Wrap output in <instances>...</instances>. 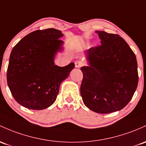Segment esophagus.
Instances as JSON below:
<instances>
[{"label":"esophagus","mask_w":146,"mask_h":146,"mask_svg":"<svg viewBox=\"0 0 146 146\" xmlns=\"http://www.w3.org/2000/svg\"><path fill=\"white\" fill-rule=\"evenodd\" d=\"M75 65H76V68H80L81 66H82L84 65V63L82 62H81V61H77V62H76V63H75Z\"/></svg>","instance_id":"obj_1"}]
</instances>
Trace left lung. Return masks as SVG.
Wrapping results in <instances>:
<instances>
[{
    "label": "left lung",
    "mask_w": 146,
    "mask_h": 146,
    "mask_svg": "<svg viewBox=\"0 0 146 146\" xmlns=\"http://www.w3.org/2000/svg\"><path fill=\"white\" fill-rule=\"evenodd\" d=\"M101 45L86 51L89 66L80 68V94L89 110L108 113L122 110L138 85L135 54L118 35L96 31Z\"/></svg>",
    "instance_id": "obj_1"
}]
</instances>
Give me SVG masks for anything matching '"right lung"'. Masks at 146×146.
<instances>
[{
	"label": "right lung",
	"instance_id": "right-lung-1",
	"mask_svg": "<svg viewBox=\"0 0 146 146\" xmlns=\"http://www.w3.org/2000/svg\"><path fill=\"white\" fill-rule=\"evenodd\" d=\"M63 36L54 28L38 30L21 40L11 52L7 71L8 86L18 103L30 110H41L52 105L60 84L75 67L54 63L62 50Z\"/></svg>",
	"mask_w": 146,
	"mask_h": 146
}]
</instances>
